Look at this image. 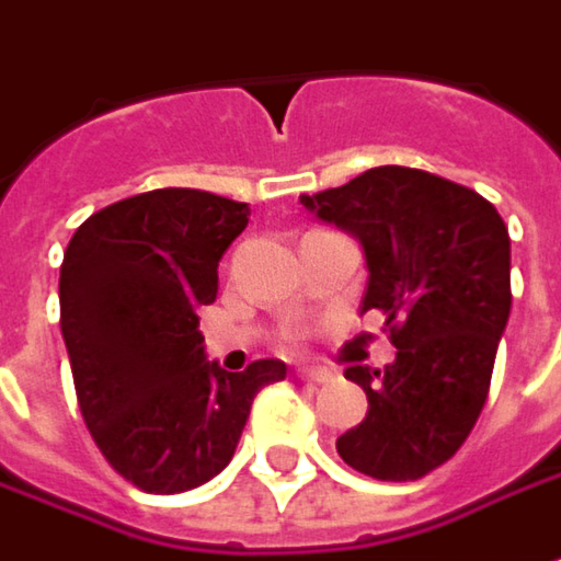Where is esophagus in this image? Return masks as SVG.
Instances as JSON below:
<instances>
[{
	"instance_id": "1",
	"label": "esophagus",
	"mask_w": 561,
	"mask_h": 561,
	"mask_svg": "<svg viewBox=\"0 0 561 561\" xmlns=\"http://www.w3.org/2000/svg\"><path fill=\"white\" fill-rule=\"evenodd\" d=\"M298 378L300 381H310V385H325V381H332V373L317 369V366H300Z\"/></svg>"
}]
</instances>
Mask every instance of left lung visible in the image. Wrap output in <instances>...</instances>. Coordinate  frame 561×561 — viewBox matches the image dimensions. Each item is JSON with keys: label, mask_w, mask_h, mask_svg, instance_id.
Listing matches in <instances>:
<instances>
[{"label": "left lung", "mask_w": 561, "mask_h": 561, "mask_svg": "<svg viewBox=\"0 0 561 561\" xmlns=\"http://www.w3.org/2000/svg\"><path fill=\"white\" fill-rule=\"evenodd\" d=\"M319 220L357 236L397 359L347 366L366 419L339 456L378 481H415L466 444L491 391L496 344L512 307L510 232L488 198L415 167H373L357 180L300 195Z\"/></svg>", "instance_id": "obj_1"}]
</instances>
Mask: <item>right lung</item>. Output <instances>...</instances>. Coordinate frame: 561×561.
Returning a JSON list of instances; mask_svg holds the SVG:
<instances>
[{"instance_id": "right-lung-1", "label": "right lung", "mask_w": 561, "mask_h": 561, "mask_svg": "<svg viewBox=\"0 0 561 561\" xmlns=\"http://www.w3.org/2000/svg\"><path fill=\"white\" fill-rule=\"evenodd\" d=\"M251 207L202 188H154L95 210L61 263V335L77 403L107 466L146 493H183L236 454L251 400L282 359L226 373L204 357L198 307Z\"/></svg>"}]
</instances>
